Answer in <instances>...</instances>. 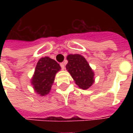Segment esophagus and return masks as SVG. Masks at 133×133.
Instances as JSON below:
<instances>
[{
  "label": "esophagus",
  "mask_w": 133,
  "mask_h": 133,
  "mask_svg": "<svg viewBox=\"0 0 133 133\" xmlns=\"http://www.w3.org/2000/svg\"><path fill=\"white\" fill-rule=\"evenodd\" d=\"M60 65H61V68L63 69V70H64L65 69V63H61L60 64Z\"/></svg>",
  "instance_id": "esophagus-1"
}]
</instances>
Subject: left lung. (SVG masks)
<instances>
[{"label": "left lung", "instance_id": "obj_1", "mask_svg": "<svg viewBox=\"0 0 133 133\" xmlns=\"http://www.w3.org/2000/svg\"><path fill=\"white\" fill-rule=\"evenodd\" d=\"M66 69L81 89L87 90L95 83V72L84 57L81 54H69Z\"/></svg>", "mask_w": 133, "mask_h": 133}]
</instances>
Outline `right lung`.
Returning a JSON list of instances; mask_svg holds the SVG:
<instances>
[{"mask_svg":"<svg viewBox=\"0 0 133 133\" xmlns=\"http://www.w3.org/2000/svg\"><path fill=\"white\" fill-rule=\"evenodd\" d=\"M60 70L61 66L54 59L48 56L41 58L31 79L35 92L42 97L48 95L54 83L55 75Z\"/></svg>","mask_w":133,"mask_h":133,"instance_id":"obj_1","label":"right lung"}]
</instances>
